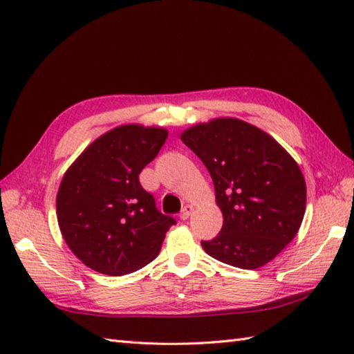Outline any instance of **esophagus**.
Wrapping results in <instances>:
<instances>
[{"label":"esophagus","mask_w":354,"mask_h":354,"mask_svg":"<svg viewBox=\"0 0 354 354\" xmlns=\"http://www.w3.org/2000/svg\"><path fill=\"white\" fill-rule=\"evenodd\" d=\"M192 213H193V207H192V205H185V207L181 209V213H179V217H181L183 221H185V219H189Z\"/></svg>","instance_id":"34e87169"}]
</instances>
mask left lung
Instances as JSON below:
<instances>
[{
	"instance_id": "1",
	"label": "left lung",
	"mask_w": 354,
	"mask_h": 354,
	"mask_svg": "<svg viewBox=\"0 0 354 354\" xmlns=\"http://www.w3.org/2000/svg\"><path fill=\"white\" fill-rule=\"evenodd\" d=\"M213 179L223 225L204 251L227 265L255 269L297 236L306 212V181L295 160L259 127L216 118L183 132Z\"/></svg>"
}]
</instances>
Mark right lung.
Instances as JSON below:
<instances>
[{"label":"right lung","mask_w":354,"mask_h":354,"mask_svg":"<svg viewBox=\"0 0 354 354\" xmlns=\"http://www.w3.org/2000/svg\"><path fill=\"white\" fill-rule=\"evenodd\" d=\"M165 140L162 127L118 126L91 142L65 171L56 199L59 228L88 268L118 277L160 254L176 221L156 208L138 175Z\"/></svg>","instance_id":"add662e5"}]
</instances>
